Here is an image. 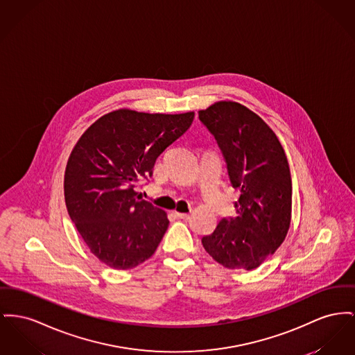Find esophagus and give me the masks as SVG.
I'll list each match as a JSON object with an SVG mask.
<instances>
[{
	"mask_svg": "<svg viewBox=\"0 0 355 355\" xmlns=\"http://www.w3.org/2000/svg\"><path fill=\"white\" fill-rule=\"evenodd\" d=\"M174 214H175V217L182 218V220H189V218H190V216H189L188 213H180V211H175Z\"/></svg>",
	"mask_w": 355,
	"mask_h": 355,
	"instance_id": "esophagus-1",
	"label": "esophagus"
}]
</instances>
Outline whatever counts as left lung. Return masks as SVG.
Returning <instances> with one entry per match:
<instances>
[{
    "label": "left lung",
    "mask_w": 355,
    "mask_h": 355,
    "mask_svg": "<svg viewBox=\"0 0 355 355\" xmlns=\"http://www.w3.org/2000/svg\"><path fill=\"white\" fill-rule=\"evenodd\" d=\"M240 189L237 216L202 237L209 254L230 270H254L284 241L291 224L292 181L284 148L257 114L221 101L198 111Z\"/></svg>",
    "instance_id": "8db88e82"
}]
</instances>
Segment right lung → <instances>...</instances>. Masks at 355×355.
<instances>
[{"instance_id": "add662e5", "label": "right lung", "mask_w": 355, "mask_h": 355, "mask_svg": "<svg viewBox=\"0 0 355 355\" xmlns=\"http://www.w3.org/2000/svg\"><path fill=\"white\" fill-rule=\"evenodd\" d=\"M193 119V111L115 110L89 125L71 151L64 174L67 210L88 250L110 268H135L159 245L166 211L135 188Z\"/></svg>"}]
</instances>
